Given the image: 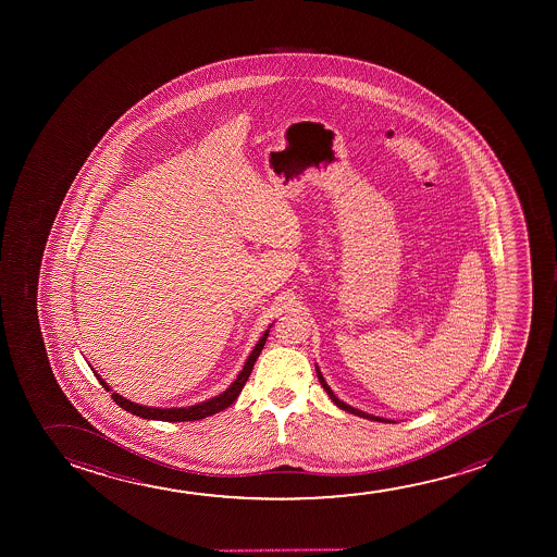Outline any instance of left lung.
<instances>
[{"label":"left lung","instance_id":"left-lung-1","mask_svg":"<svg viewBox=\"0 0 557 557\" xmlns=\"http://www.w3.org/2000/svg\"><path fill=\"white\" fill-rule=\"evenodd\" d=\"M318 371V379H320L321 386L325 388V392H327L329 397L335 401L336 407H341V409H344V411L351 412V414H358V417H363V419L369 420H376V422H388V420L381 419V417H373V414H367V412L359 411V409H354V407H350L348 404H344V401H341L338 397L333 394V389L329 388L327 382H325V379H323V374L320 373V369H315Z\"/></svg>","mask_w":557,"mask_h":557}]
</instances>
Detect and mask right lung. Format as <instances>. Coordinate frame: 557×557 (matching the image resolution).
Wrapping results in <instances>:
<instances>
[{
    "label": "right lung",
    "instance_id": "add662e5",
    "mask_svg": "<svg viewBox=\"0 0 557 557\" xmlns=\"http://www.w3.org/2000/svg\"><path fill=\"white\" fill-rule=\"evenodd\" d=\"M268 333H270V331H267L264 335L260 336L259 344L255 346V350L251 351V356L247 359V363H245L244 369H242V373L237 374L236 381L232 382V386H230L224 394H221V396L207 399L203 404L191 405V407H186V409H184V407L183 409H158V407H145V405L133 404L129 399L117 396V394H112V399H114L115 404L120 405L122 409L137 414L140 419L165 420V422L201 420L206 419V417H211L214 412L224 411L226 407H230V405L236 401L239 392L244 389L245 382H247L249 374H251L252 366H255V361H257L260 351H262L264 344H267ZM97 379H99L100 384H102V388L110 389L108 388L107 382L102 381L99 374H97Z\"/></svg>",
    "mask_w": 557,
    "mask_h": 557
}]
</instances>
